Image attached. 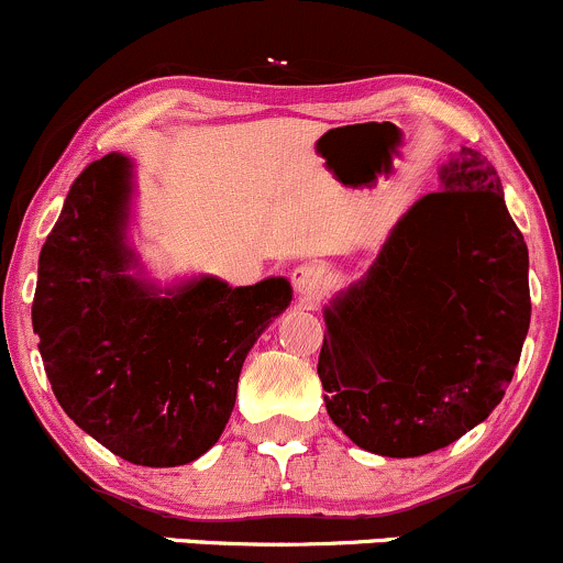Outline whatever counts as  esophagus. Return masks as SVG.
Returning a JSON list of instances; mask_svg holds the SVG:
<instances>
[{"label":"esophagus","mask_w":563,"mask_h":563,"mask_svg":"<svg viewBox=\"0 0 563 563\" xmlns=\"http://www.w3.org/2000/svg\"><path fill=\"white\" fill-rule=\"evenodd\" d=\"M292 287L302 298H313L324 287V274L316 263H300L298 268H292Z\"/></svg>","instance_id":"obj_1"}]
</instances>
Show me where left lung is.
<instances>
[{
	"mask_svg": "<svg viewBox=\"0 0 563 563\" xmlns=\"http://www.w3.org/2000/svg\"><path fill=\"white\" fill-rule=\"evenodd\" d=\"M529 252L497 169L473 148L399 220L369 276L327 308L319 377L334 426L420 457L489 418L529 330Z\"/></svg>",
	"mask_w": 563,
	"mask_h": 563,
	"instance_id": "left-lung-1",
	"label": "left lung"
}]
</instances>
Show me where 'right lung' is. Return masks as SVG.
<instances>
[{
	"mask_svg": "<svg viewBox=\"0 0 563 563\" xmlns=\"http://www.w3.org/2000/svg\"><path fill=\"white\" fill-rule=\"evenodd\" d=\"M128 197L124 156L81 169L42 247L31 321L63 412L128 463L175 468L220 439L244 358L292 289L199 279L159 298L124 274Z\"/></svg>",
	"mask_w": 563,
	"mask_h": 563,
	"instance_id": "right-lung-1",
	"label": "right lung"
}]
</instances>
